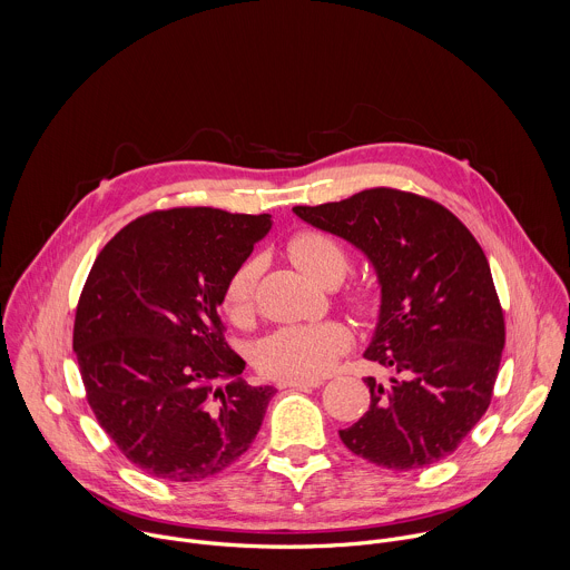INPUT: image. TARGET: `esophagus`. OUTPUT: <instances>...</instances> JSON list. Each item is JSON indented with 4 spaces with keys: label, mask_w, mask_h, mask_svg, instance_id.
I'll use <instances>...</instances> for the list:
<instances>
[{
    "label": "esophagus",
    "mask_w": 570,
    "mask_h": 570,
    "mask_svg": "<svg viewBox=\"0 0 570 570\" xmlns=\"http://www.w3.org/2000/svg\"><path fill=\"white\" fill-rule=\"evenodd\" d=\"M317 385H322V381H279L277 383L279 390H286V387H291V390H311V387H317Z\"/></svg>",
    "instance_id": "34e87169"
}]
</instances>
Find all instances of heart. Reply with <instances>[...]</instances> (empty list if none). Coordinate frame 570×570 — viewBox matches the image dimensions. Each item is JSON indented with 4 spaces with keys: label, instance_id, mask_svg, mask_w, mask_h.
Segmentation results:
<instances>
[{
    "label": "heart",
    "instance_id": "obj_1",
    "mask_svg": "<svg viewBox=\"0 0 570 570\" xmlns=\"http://www.w3.org/2000/svg\"><path fill=\"white\" fill-rule=\"evenodd\" d=\"M291 262L308 275L313 282L324 284L330 279H343L350 268V255L341 243L315 229H302L286 243ZM257 264L243 262L227 279L223 288V308L232 320H246L255 306ZM347 302L354 311L365 313L372 308L374 295L367 286L350 291ZM350 332L336 320L288 324L268 334L255 347V367L275 381H315L327 374L338 356L350 347Z\"/></svg>",
    "mask_w": 570,
    "mask_h": 570
}]
</instances>
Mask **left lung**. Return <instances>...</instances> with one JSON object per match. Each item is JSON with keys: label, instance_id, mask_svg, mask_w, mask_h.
<instances>
[{"label": "left lung", "instance_id": "8db88e82", "mask_svg": "<svg viewBox=\"0 0 570 570\" xmlns=\"http://www.w3.org/2000/svg\"><path fill=\"white\" fill-rule=\"evenodd\" d=\"M372 264L381 306L365 358L370 409L341 431L358 458L385 469L429 466L458 449L490 409L505 347L503 308L473 234L442 205L376 187L341 203L293 207Z\"/></svg>", "mask_w": 570, "mask_h": 570}]
</instances>
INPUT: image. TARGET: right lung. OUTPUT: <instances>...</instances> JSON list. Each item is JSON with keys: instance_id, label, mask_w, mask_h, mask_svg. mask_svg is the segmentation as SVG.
<instances>
[{"instance_id": "right-lung-1", "label": "right lung", "mask_w": 570, "mask_h": 570, "mask_svg": "<svg viewBox=\"0 0 570 570\" xmlns=\"http://www.w3.org/2000/svg\"><path fill=\"white\" fill-rule=\"evenodd\" d=\"M271 225V214L153 212L117 232L88 275L73 322L88 403L155 478L205 480L262 429L275 387L240 379L246 361L225 343L218 306Z\"/></svg>"}]
</instances>
